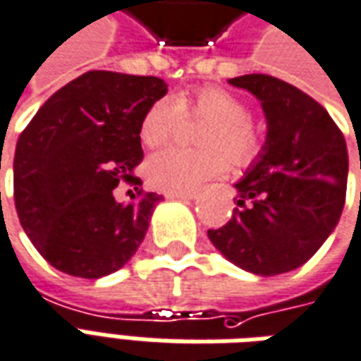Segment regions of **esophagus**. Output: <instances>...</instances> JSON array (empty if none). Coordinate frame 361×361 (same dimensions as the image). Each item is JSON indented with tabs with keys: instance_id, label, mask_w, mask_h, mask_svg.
<instances>
[{
	"instance_id": "obj_1",
	"label": "esophagus",
	"mask_w": 361,
	"mask_h": 361,
	"mask_svg": "<svg viewBox=\"0 0 361 361\" xmlns=\"http://www.w3.org/2000/svg\"><path fill=\"white\" fill-rule=\"evenodd\" d=\"M166 199H176V201H195L197 195H193V193H166Z\"/></svg>"
}]
</instances>
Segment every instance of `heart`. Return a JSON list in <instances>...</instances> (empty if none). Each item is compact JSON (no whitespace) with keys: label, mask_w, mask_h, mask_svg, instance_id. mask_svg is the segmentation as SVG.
I'll return each mask as SVG.
<instances>
[{"label":"heart","mask_w":361,"mask_h":361,"mask_svg":"<svg viewBox=\"0 0 361 361\" xmlns=\"http://www.w3.org/2000/svg\"><path fill=\"white\" fill-rule=\"evenodd\" d=\"M181 111L211 121L201 140L207 150L193 152L168 148L148 158L146 176L154 188L166 193L197 191L207 181L226 173L227 155L231 162L244 166L262 150V135L248 117L246 103L223 87H201L191 93H181L178 99L160 97L150 103L138 127L142 145L148 148L166 145L180 123Z\"/></svg>","instance_id":"b5f03b06"}]
</instances>
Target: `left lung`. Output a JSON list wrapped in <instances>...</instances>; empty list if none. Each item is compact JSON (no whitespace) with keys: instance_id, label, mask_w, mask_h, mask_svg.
<instances>
[{"instance_id":"8db88e82","label":"left lung","mask_w":361,"mask_h":361,"mask_svg":"<svg viewBox=\"0 0 361 361\" xmlns=\"http://www.w3.org/2000/svg\"><path fill=\"white\" fill-rule=\"evenodd\" d=\"M228 84L258 99L268 133L258 158L234 183L233 219L207 234L234 266L279 276L303 266L338 224L346 140L321 103L283 80L248 74Z\"/></svg>"}]
</instances>
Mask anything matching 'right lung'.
Listing matches in <instances>:
<instances>
[{"instance_id":"1","label":"right lung","mask_w":361,"mask_h":361,"mask_svg":"<svg viewBox=\"0 0 361 361\" xmlns=\"http://www.w3.org/2000/svg\"><path fill=\"white\" fill-rule=\"evenodd\" d=\"M168 93L154 75L92 70L58 90L17 140L15 209L40 256L68 276L99 279L121 269L145 240L160 195L138 191L140 119Z\"/></svg>"}]
</instances>
